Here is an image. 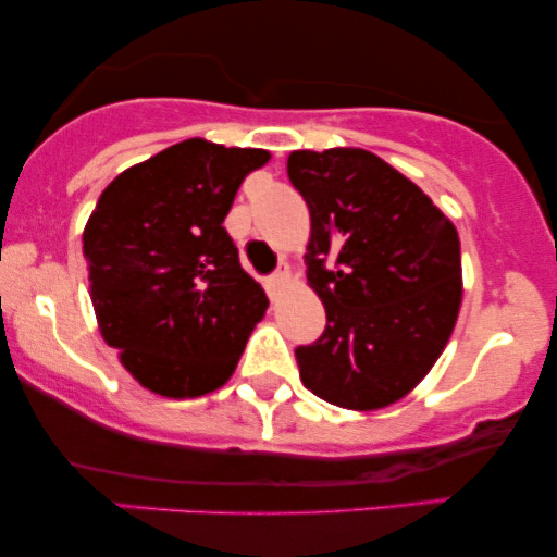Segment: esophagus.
Segmentation results:
<instances>
[{"mask_svg":"<svg viewBox=\"0 0 557 557\" xmlns=\"http://www.w3.org/2000/svg\"><path fill=\"white\" fill-rule=\"evenodd\" d=\"M264 287H267V293H270L272 300L283 296L287 287H290V272H287V267H285V270L274 272L272 277H267V280H264Z\"/></svg>","mask_w":557,"mask_h":557,"instance_id":"esophagus-1","label":"esophagus"}]
</instances>
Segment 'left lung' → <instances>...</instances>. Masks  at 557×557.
Wrapping results in <instances>:
<instances>
[{"label": "left lung", "instance_id": "obj_1", "mask_svg": "<svg viewBox=\"0 0 557 557\" xmlns=\"http://www.w3.org/2000/svg\"><path fill=\"white\" fill-rule=\"evenodd\" d=\"M311 233L309 287L327 311L296 348L300 382L332 406L376 411L430 374L463 298L458 230L417 183L367 149L290 151Z\"/></svg>", "mask_w": 557, "mask_h": 557}]
</instances>
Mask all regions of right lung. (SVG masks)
<instances>
[{
	"instance_id": "obj_1",
	"label": "right lung",
	"mask_w": 557,
	"mask_h": 557,
	"mask_svg": "<svg viewBox=\"0 0 557 557\" xmlns=\"http://www.w3.org/2000/svg\"><path fill=\"white\" fill-rule=\"evenodd\" d=\"M267 149L207 138L120 172L83 227L88 296L127 374L164 398H201L233 376L264 319V290L222 227Z\"/></svg>"
}]
</instances>
